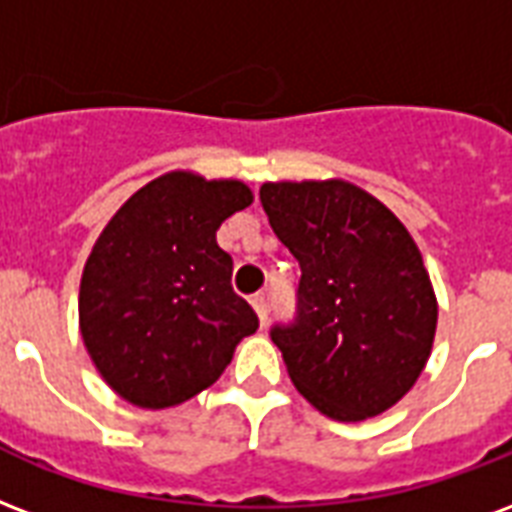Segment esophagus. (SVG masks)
Returning a JSON list of instances; mask_svg holds the SVG:
<instances>
[{"mask_svg": "<svg viewBox=\"0 0 512 512\" xmlns=\"http://www.w3.org/2000/svg\"><path fill=\"white\" fill-rule=\"evenodd\" d=\"M252 306H255L257 317H260V325H266L268 323V309H271V306H268L266 295H255V298H252Z\"/></svg>", "mask_w": 512, "mask_h": 512, "instance_id": "34e87169", "label": "esophagus"}]
</instances>
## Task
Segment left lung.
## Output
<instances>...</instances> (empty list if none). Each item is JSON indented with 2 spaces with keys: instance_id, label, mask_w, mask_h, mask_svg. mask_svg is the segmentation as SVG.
<instances>
[{
  "instance_id": "left-lung-1",
  "label": "left lung",
  "mask_w": 512,
  "mask_h": 512,
  "mask_svg": "<svg viewBox=\"0 0 512 512\" xmlns=\"http://www.w3.org/2000/svg\"><path fill=\"white\" fill-rule=\"evenodd\" d=\"M260 203L301 266L298 314L271 331L298 393L342 423L391 410L437 331V295L410 230L342 179L266 181Z\"/></svg>"
}]
</instances>
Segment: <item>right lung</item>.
I'll return each instance as SVG.
<instances>
[{
    "label": "right lung",
    "instance_id": "1",
    "mask_svg": "<svg viewBox=\"0 0 512 512\" xmlns=\"http://www.w3.org/2000/svg\"><path fill=\"white\" fill-rule=\"evenodd\" d=\"M252 200L244 181L170 170L102 227L83 266L78 323L97 372L124 401L184 404L257 331V314L230 285L233 257L217 244L219 225Z\"/></svg>",
    "mask_w": 512,
    "mask_h": 512
}]
</instances>
